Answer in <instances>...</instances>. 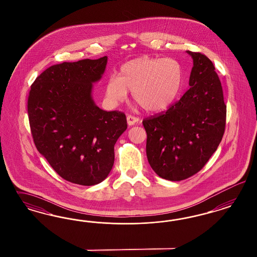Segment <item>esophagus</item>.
<instances>
[{"label":"esophagus","mask_w":257,"mask_h":257,"mask_svg":"<svg viewBox=\"0 0 257 257\" xmlns=\"http://www.w3.org/2000/svg\"><path fill=\"white\" fill-rule=\"evenodd\" d=\"M140 122V118L137 117H134L132 115H128L127 116V123L129 126H132L135 125L136 123H139Z\"/></svg>","instance_id":"34e87169"}]
</instances>
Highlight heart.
<instances>
[{
	"mask_svg": "<svg viewBox=\"0 0 257 257\" xmlns=\"http://www.w3.org/2000/svg\"><path fill=\"white\" fill-rule=\"evenodd\" d=\"M182 64L173 58L141 56L121 66L117 76L109 77L105 96L110 103L125 101L128 91L148 112L168 108L178 97L184 83Z\"/></svg>",
	"mask_w": 257,
	"mask_h": 257,
	"instance_id": "1",
	"label": "heart"
}]
</instances>
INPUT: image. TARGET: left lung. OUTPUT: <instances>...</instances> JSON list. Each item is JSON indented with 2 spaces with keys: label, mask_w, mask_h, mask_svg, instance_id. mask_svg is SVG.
<instances>
[{
  "label": "left lung",
  "mask_w": 257,
  "mask_h": 257,
  "mask_svg": "<svg viewBox=\"0 0 257 257\" xmlns=\"http://www.w3.org/2000/svg\"><path fill=\"white\" fill-rule=\"evenodd\" d=\"M187 53L193 59L190 88L166 112L142 122L149 164L159 177L170 181L201 171L225 130L226 105L215 67L201 53Z\"/></svg>",
  "instance_id": "1"
}]
</instances>
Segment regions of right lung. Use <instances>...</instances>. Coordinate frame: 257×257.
<instances>
[{"instance_id": "obj_1", "label": "right lung", "mask_w": 257, "mask_h": 257, "mask_svg": "<svg viewBox=\"0 0 257 257\" xmlns=\"http://www.w3.org/2000/svg\"><path fill=\"white\" fill-rule=\"evenodd\" d=\"M106 64L107 56L54 65L35 80L28 98L38 151L63 179L81 186L108 176L114 146L127 129L123 113L104 111L92 99Z\"/></svg>"}]
</instances>
